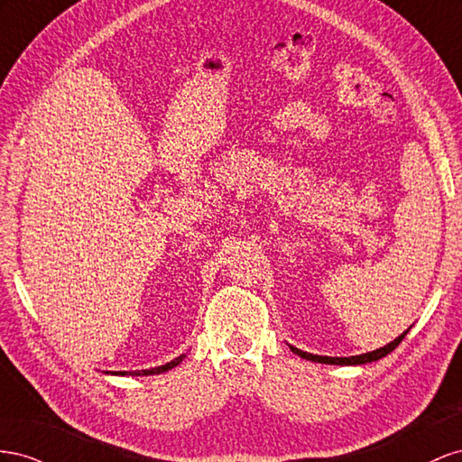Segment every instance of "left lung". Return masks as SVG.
<instances>
[{"label": "left lung", "instance_id": "8db88e82", "mask_svg": "<svg viewBox=\"0 0 462 462\" xmlns=\"http://www.w3.org/2000/svg\"><path fill=\"white\" fill-rule=\"evenodd\" d=\"M406 333H408V328L406 331L401 335V337H397L394 338L393 342H389L387 346H383V348H377V350H374V352H365V354H360V356H348V358H331V356H318V354H310V352H301L300 348H296V346H290V350H292L294 354H298V356H301V358H306V360H311V362H319V364H337V365H360V364H367V362H375V360H379V358H383V356H387L389 352H393L394 348H397L401 342H402V338L406 337Z\"/></svg>", "mask_w": 462, "mask_h": 462}]
</instances>
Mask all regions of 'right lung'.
I'll return each mask as SVG.
<instances>
[{
    "label": "right lung",
    "mask_w": 462,
    "mask_h": 462,
    "mask_svg": "<svg viewBox=\"0 0 462 462\" xmlns=\"http://www.w3.org/2000/svg\"><path fill=\"white\" fill-rule=\"evenodd\" d=\"M183 358H186V354L178 356V358H174L172 362H168L164 365H158V367H151V370H139V372H120V375H154V374H162V372H168L172 370V367H176Z\"/></svg>",
    "instance_id": "obj_1"
}]
</instances>
